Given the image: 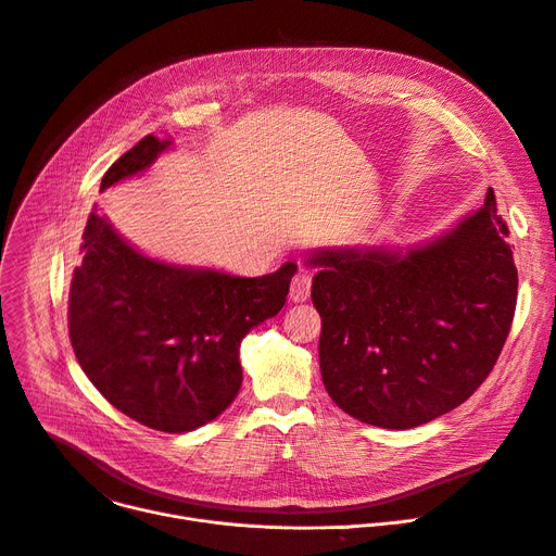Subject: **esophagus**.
Segmentation results:
<instances>
[{"label": "esophagus", "instance_id": "esophagus-1", "mask_svg": "<svg viewBox=\"0 0 556 556\" xmlns=\"http://www.w3.org/2000/svg\"><path fill=\"white\" fill-rule=\"evenodd\" d=\"M311 286H313V273L306 268H300L298 275L292 277L290 283V300L292 302H306L311 294Z\"/></svg>", "mask_w": 556, "mask_h": 556}]
</instances>
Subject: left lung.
I'll return each instance as SVG.
<instances>
[{"mask_svg":"<svg viewBox=\"0 0 556 556\" xmlns=\"http://www.w3.org/2000/svg\"><path fill=\"white\" fill-rule=\"evenodd\" d=\"M507 235L490 188L483 207L406 252L308 254L321 380L342 412L374 427L414 429L483 384L516 308Z\"/></svg>","mask_w":556,"mask_h":556,"instance_id":"obj_1","label":"left lung"}]
</instances>
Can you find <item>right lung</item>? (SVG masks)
Masks as SVG:
<instances>
[{"label":"right lung","instance_id":"1","mask_svg":"<svg viewBox=\"0 0 556 556\" xmlns=\"http://www.w3.org/2000/svg\"><path fill=\"white\" fill-rule=\"evenodd\" d=\"M172 140L144 136L100 190L150 167ZM68 292L71 346L93 387L131 420L167 433L224 414L243 371L241 340L283 304L292 262L264 277L176 266L127 243L96 210Z\"/></svg>","mask_w":556,"mask_h":556}]
</instances>
